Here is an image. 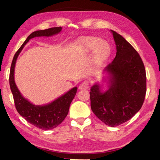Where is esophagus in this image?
Instances as JSON below:
<instances>
[{
  "label": "esophagus",
  "mask_w": 160,
  "mask_h": 160,
  "mask_svg": "<svg viewBox=\"0 0 160 160\" xmlns=\"http://www.w3.org/2000/svg\"><path fill=\"white\" fill-rule=\"evenodd\" d=\"M89 85H90V83H89L88 81H84L80 85L79 89L80 90H88L89 88Z\"/></svg>",
  "instance_id": "esophagus-1"
}]
</instances>
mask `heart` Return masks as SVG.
Segmentation results:
<instances>
[{"mask_svg": "<svg viewBox=\"0 0 160 160\" xmlns=\"http://www.w3.org/2000/svg\"><path fill=\"white\" fill-rule=\"evenodd\" d=\"M99 42V39L90 40L85 43V47L87 50H92L96 47ZM111 53V48L107 42H101L97 46L94 52V59L97 62H101L109 57Z\"/></svg>", "mask_w": 160, "mask_h": 160, "instance_id": "1", "label": "heart"}]
</instances>
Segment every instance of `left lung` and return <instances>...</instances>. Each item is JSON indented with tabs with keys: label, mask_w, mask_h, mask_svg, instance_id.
Returning <instances> with one entry per match:
<instances>
[{
	"label": "left lung",
	"mask_w": 160,
	"mask_h": 160,
	"mask_svg": "<svg viewBox=\"0 0 160 160\" xmlns=\"http://www.w3.org/2000/svg\"><path fill=\"white\" fill-rule=\"evenodd\" d=\"M116 57L105 68L109 88L104 92L95 84L91 88V109L106 125L118 126L130 120L141 109L146 94V72L137 51L113 30Z\"/></svg>",
	"instance_id": "left-lung-1"
}]
</instances>
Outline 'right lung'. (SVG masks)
I'll list each match as a JSON object with an SVG mask.
<instances>
[{
  "label": "right lung",
  "instance_id": "add662e5",
  "mask_svg": "<svg viewBox=\"0 0 160 160\" xmlns=\"http://www.w3.org/2000/svg\"><path fill=\"white\" fill-rule=\"evenodd\" d=\"M61 29V27H58L32 32L15 53L10 67L9 82L16 109L28 122L38 128L45 131L56 128L63 122L68 113L70 103L76 94L78 88L75 87L50 104L43 106L32 104L28 99L24 98L15 85L14 80L15 66L18 55L29 39L36 37L53 36L59 33Z\"/></svg>",
  "mask_w": 160,
  "mask_h": 160
}]
</instances>
